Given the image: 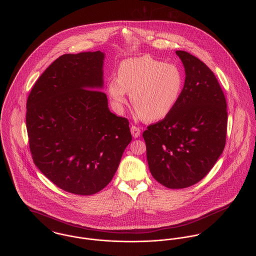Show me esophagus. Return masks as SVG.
Listing matches in <instances>:
<instances>
[{
    "label": "esophagus",
    "instance_id": "obj_1",
    "mask_svg": "<svg viewBox=\"0 0 256 256\" xmlns=\"http://www.w3.org/2000/svg\"><path fill=\"white\" fill-rule=\"evenodd\" d=\"M131 133H132V136L134 138H138L140 135V130L139 127H136V126H132L131 127Z\"/></svg>",
    "mask_w": 256,
    "mask_h": 256
}]
</instances>
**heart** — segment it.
Masks as SVG:
<instances>
[{
  "mask_svg": "<svg viewBox=\"0 0 256 256\" xmlns=\"http://www.w3.org/2000/svg\"><path fill=\"white\" fill-rule=\"evenodd\" d=\"M183 87L184 76L177 66L146 54L120 62L117 78L112 77L108 82V93L119 112L126 104V93H130L137 116L158 121L174 110Z\"/></svg>",
  "mask_w": 256,
  "mask_h": 256,
  "instance_id": "1",
  "label": "heart"
}]
</instances>
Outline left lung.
I'll use <instances>...</instances> for the list:
<instances>
[{
  "instance_id": "obj_1",
  "label": "left lung",
  "mask_w": 256,
  "mask_h": 256,
  "mask_svg": "<svg viewBox=\"0 0 256 256\" xmlns=\"http://www.w3.org/2000/svg\"><path fill=\"white\" fill-rule=\"evenodd\" d=\"M186 79L174 110L142 133L152 177L169 188L192 186L204 179L223 152L227 102L210 68L185 50H176Z\"/></svg>"
}]
</instances>
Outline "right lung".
I'll use <instances>...</instances> for the list:
<instances>
[{
	"instance_id": "right-lung-1",
	"label": "right lung",
	"mask_w": 256,
	"mask_h": 256,
	"mask_svg": "<svg viewBox=\"0 0 256 256\" xmlns=\"http://www.w3.org/2000/svg\"><path fill=\"white\" fill-rule=\"evenodd\" d=\"M104 54H66L34 84L26 128L35 165L62 190L94 194L112 180L132 140L129 121L110 112L102 87Z\"/></svg>"
}]
</instances>
